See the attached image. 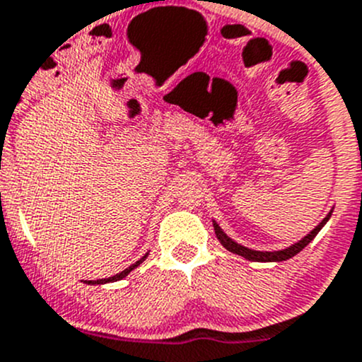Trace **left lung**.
<instances>
[{"label":"left lung","mask_w":362,"mask_h":362,"mask_svg":"<svg viewBox=\"0 0 362 362\" xmlns=\"http://www.w3.org/2000/svg\"><path fill=\"white\" fill-rule=\"evenodd\" d=\"M331 214H332V209L329 211L327 216H325L324 220H322L320 223H318L317 227L313 228V230L308 232V234L304 235V238L299 239V241H296L294 245L287 246V248L274 250V252H264V250H252V248H248V246H243L241 243H235L234 239L228 238V235L223 232V228H221L220 225H218L214 220H213V225H214V232H216L218 241H220L221 245H223V248H227L228 252L235 253V255H239V257H245L246 260H252V262H284V260H288V259H292V257H294V255H298V253L301 252L303 248H306V246L310 245L311 241H313L315 235H317L318 232H320V228L324 227V225L329 221Z\"/></svg>","instance_id":"obj_1"}]
</instances>
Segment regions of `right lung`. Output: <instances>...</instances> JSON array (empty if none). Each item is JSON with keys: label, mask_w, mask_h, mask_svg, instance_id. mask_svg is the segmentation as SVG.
Returning a JSON list of instances; mask_svg holds the SVG:
<instances>
[{"label": "right lung", "mask_w": 362, "mask_h": 362, "mask_svg": "<svg viewBox=\"0 0 362 362\" xmlns=\"http://www.w3.org/2000/svg\"><path fill=\"white\" fill-rule=\"evenodd\" d=\"M148 255H149V253H146V255L142 257V259H139L137 262H135V264H132L130 267H127V269H124V271H121V273L114 274V276H109V278H102V280H86L84 284H88V285H103V284H112V281H119V280H123V278H127L128 274H130L132 271L135 269V267H139V266H141V264L144 262L146 259H148Z\"/></svg>", "instance_id": "right-lung-1"}]
</instances>
